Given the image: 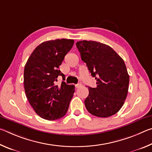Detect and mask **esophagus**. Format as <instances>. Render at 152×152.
Listing matches in <instances>:
<instances>
[{
  "label": "esophagus",
  "instance_id": "obj_1",
  "mask_svg": "<svg viewBox=\"0 0 152 152\" xmlns=\"http://www.w3.org/2000/svg\"><path fill=\"white\" fill-rule=\"evenodd\" d=\"M81 86H82V84H81L80 83H78V84H76V88H80Z\"/></svg>",
  "mask_w": 152,
  "mask_h": 152
}]
</instances>
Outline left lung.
Segmentation results:
<instances>
[{"instance_id":"obj_1","label":"left lung","mask_w":152,"mask_h":152,"mask_svg":"<svg viewBox=\"0 0 152 152\" xmlns=\"http://www.w3.org/2000/svg\"><path fill=\"white\" fill-rule=\"evenodd\" d=\"M76 47L96 87H88L84 104L91 114L108 117L116 114L127 97L129 76L124 61L112 48L94 41H80Z\"/></svg>"}]
</instances>
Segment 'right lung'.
I'll return each mask as SVG.
<instances>
[{
  "instance_id": "obj_1",
  "label": "right lung",
  "mask_w": 152,
  "mask_h": 152,
  "mask_svg": "<svg viewBox=\"0 0 152 152\" xmlns=\"http://www.w3.org/2000/svg\"><path fill=\"white\" fill-rule=\"evenodd\" d=\"M73 39L50 40L41 43L33 51L24 69L26 96L35 113L43 119H60L68 111L75 87L61 82L56 85L58 76H65L60 66L74 45Z\"/></svg>"
}]
</instances>
